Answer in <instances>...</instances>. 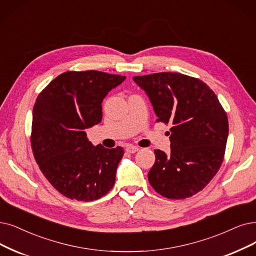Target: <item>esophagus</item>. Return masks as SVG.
I'll list each match as a JSON object with an SVG mask.
<instances>
[{
  "instance_id": "1",
  "label": "esophagus",
  "mask_w": 256,
  "mask_h": 256,
  "mask_svg": "<svg viewBox=\"0 0 256 256\" xmlns=\"http://www.w3.org/2000/svg\"><path fill=\"white\" fill-rule=\"evenodd\" d=\"M126 151L129 152V153H136V152L138 151V148L136 146H130L129 145V146L126 147Z\"/></svg>"
}]
</instances>
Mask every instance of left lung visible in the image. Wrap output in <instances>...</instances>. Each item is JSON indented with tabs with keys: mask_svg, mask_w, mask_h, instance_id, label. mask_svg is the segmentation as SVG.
Listing matches in <instances>:
<instances>
[{
	"mask_svg": "<svg viewBox=\"0 0 256 256\" xmlns=\"http://www.w3.org/2000/svg\"><path fill=\"white\" fill-rule=\"evenodd\" d=\"M153 106L158 122L171 125L170 154L154 150L148 173L160 196L184 200L205 188L224 156L229 125L216 94L198 78L176 72L134 76Z\"/></svg>",
	"mask_w": 256,
	"mask_h": 256,
	"instance_id": "left-lung-1",
	"label": "left lung"
}]
</instances>
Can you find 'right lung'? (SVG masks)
I'll list each match as a JSON object with an SVG mask.
<instances>
[{"label": "right lung", "instance_id": "right-lung-1", "mask_svg": "<svg viewBox=\"0 0 256 256\" xmlns=\"http://www.w3.org/2000/svg\"><path fill=\"white\" fill-rule=\"evenodd\" d=\"M125 78L96 70L67 71L36 100L34 156L48 182L68 198L96 200L114 185L124 150L94 146L85 130L100 122L103 100Z\"/></svg>", "mask_w": 256, "mask_h": 256}]
</instances>
